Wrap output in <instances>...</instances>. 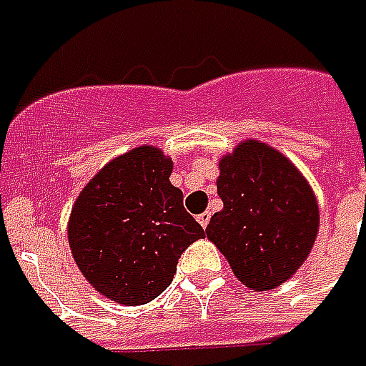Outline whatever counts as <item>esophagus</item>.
Segmentation results:
<instances>
[{"label":"esophagus","mask_w":366,"mask_h":366,"mask_svg":"<svg viewBox=\"0 0 366 366\" xmlns=\"http://www.w3.org/2000/svg\"><path fill=\"white\" fill-rule=\"evenodd\" d=\"M196 219H198V223L202 227H207V223H209V214H199Z\"/></svg>","instance_id":"34e87169"}]
</instances>
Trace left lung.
<instances>
[{
  "instance_id": "1",
  "label": "left lung",
  "mask_w": 366,
  "mask_h": 366,
  "mask_svg": "<svg viewBox=\"0 0 366 366\" xmlns=\"http://www.w3.org/2000/svg\"><path fill=\"white\" fill-rule=\"evenodd\" d=\"M207 239L233 274L257 292L272 290L304 264L314 247L320 209L298 168L269 144L245 141L219 162Z\"/></svg>"
}]
</instances>
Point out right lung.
I'll list each match as a JSON object with an SVG mask.
<instances>
[{
	"label": "right lung",
	"mask_w": 366,
	"mask_h": 366,
	"mask_svg": "<svg viewBox=\"0 0 366 366\" xmlns=\"http://www.w3.org/2000/svg\"><path fill=\"white\" fill-rule=\"evenodd\" d=\"M172 160L137 147L105 164L76 199L68 243L78 269L105 298L141 306L167 290L180 254L206 237L170 184Z\"/></svg>",
	"instance_id": "right-lung-1"
}]
</instances>
